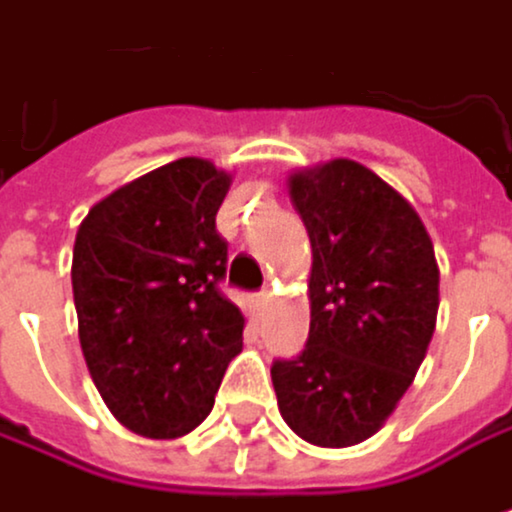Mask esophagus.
Here are the masks:
<instances>
[{"label": "esophagus", "mask_w": 512, "mask_h": 512, "mask_svg": "<svg viewBox=\"0 0 512 512\" xmlns=\"http://www.w3.org/2000/svg\"><path fill=\"white\" fill-rule=\"evenodd\" d=\"M270 303V291L264 288V291H258V294H254V306H258V309H264Z\"/></svg>", "instance_id": "1"}]
</instances>
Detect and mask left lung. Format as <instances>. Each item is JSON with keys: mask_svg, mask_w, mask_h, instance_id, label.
Here are the masks:
<instances>
[{"mask_svg": "<svg viewBox=\"0 0 512 512\" xmlns=\"http://www.w3.org/2000/svg\"><path fill=\"white\" fill-rule=\"evenodd\" d=\"M291 203L312 242L309 340L270 373L291 431L340 449L376 434L410 388L440 270L416 209L355 160L294 172Z\"/></svg>", "mask_w": 512, "mask_h": 512, "instance_id": "left-lung-1", "label": "left lung"}]
</instances>
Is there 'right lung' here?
Segmentation results:
<instances>
[{
	"instance_id": "add662e5",
	"label": "right lung",
	"mask_w": 512,
	"mask_h": 512,
	"mask_svg": "<svg viewBox=\"0 0 512 512\" xmlns=\"http://www.w3.org/2000/svg\"><path fill=\"white\" fill-rule=\"evenodd\" d=\"M230 175L172 160L96 203L78 227L72 294L87 370L121 425L169 440L194 431L242 349V312L221 294L215 230Z\"/></svg>"
}]
</instances>
